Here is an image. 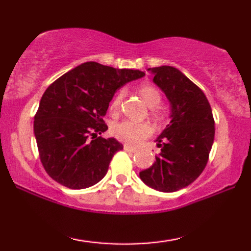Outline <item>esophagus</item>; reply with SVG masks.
Segmentation results:
<instances>
[{
    "label": "esophagus",
    "instance_id": "esophagus-1",
    "mask_svg": "<svg viewBox=\"0 0 251 251\" xmlns=\"http://www.w3.org/2000/svg\"><path fill=\"white\" fill-rule=\"evenodd\" d=\"M123 149H125L126 152H129V153H135V152H137L136 147L130 146V145H128V144H126V145L123 146Z\"/></svg>",
    "mask_w": 251,
    "mask_h": 251
}]
</instances>
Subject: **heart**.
<instances>
[{
	"label": "heart",
	"instance_id": "obj_1",
	"mask_svg": "<svg viewBox=\"0 0 251 251\" xmlns=\"http://www.w3.org/2000/svg\"><path fill=\"white\" fill-rule=\"evenodd\" d=\"M138 92L140 97L144 99L150 107H152V116L156 120H161L163 118V112L160 108L162 96L161 92L151 84H142L138 88ZM122 94L118 92L109 102V112L112 114H118L121 107ZM113 135L116 139L128 144L131 146H137L143 142L144 139L149 138L152 135V126L146 122H136L131 120L120 122L113 126Z\"/></svg>",
	"mask_w": 251,
	"mask_h": 251
}]
</instances>
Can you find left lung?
<instances>
[{"mask_svg": "<svg viewBox=\"0 0 251 251\" xmlns=\"http://www.w3.org/2000/svg\"><path fill=\"white\" fill-rule=\"evenodd\" d=\"M154 83L171 104V121L155 142L161 152L142 180L160 192H176L202 174L215 137V120L203 91L171 66L154 67Z\"/></svg>", "mask_w": 251, "mask_h": 251, "instance_id": "left-lung-1", "label": "left lung"}]
</instances>
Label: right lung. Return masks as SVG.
<instances>
[{
	"instance_id": "obj_1",
	"label": "right lung",
	"mask_w": 251,
	"mask_h": 251,
	"mask_svg": "<svg viewBox=\"0 0 251 251\" xmlns=\"http://www.w3.org/2000/svg\"><path fill=\"white\" fill-rule=\"evenodd\" d=\"M144 75L88 61L48 87L34 116V133L41 162L53 180L82 190L104 178L123 149L114 138L98 137L107 130L109 101L119 88Z\"/></svg>"
}]
</instances>
